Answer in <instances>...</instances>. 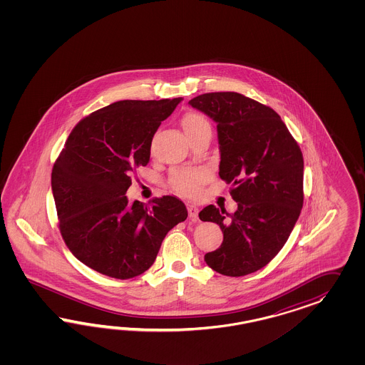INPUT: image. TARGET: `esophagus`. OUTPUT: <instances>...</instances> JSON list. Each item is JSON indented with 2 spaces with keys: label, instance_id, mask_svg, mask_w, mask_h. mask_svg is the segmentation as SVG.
I'll use <instances>...</instances> for the list:
<instances>
[{
  "label": "esophagus",
  "instance_id": "obj_1",
  "mask_svg": "<svg viewBox=\"0 0 365 365\" xmlns=\"http://www.w3.org/2000/svg\"><path fill=\"white\" fill-rule=\"evenodd\" d=\"M188 217L192 222H198V207H195L194 205H187Z\"/></svg>",
  "mask_w": 365,
  "mask_h": 365
}]
</instances>
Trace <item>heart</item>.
I'll return each mask as SVG.
<instances>
[{"instance_id": "heart-1", "label": "heart", "mask_w": 365, "mask_h": 365, "mask_svg": "<svg viewBox=\"0 0 365 365\" xmlns=\"http://www.w3.org/2000/svg\"><path fill=\"white\" fill-rule=\"evenodd\" d=\"M182 125L187 135L198 133L205 128H210L207 119L198 112L187 113L182 120ZM209 178L210 174L205 168L185 167L175 170L168 179V183L175 192L183 197H197L200 192V188L209 180Z\"/></svg>"}]
</instances>
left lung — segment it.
<instances>
[{
    "label": "left lung",
    "instance_id": "obj_1",
    "mask_svg": "<svg viewBox=\"0 0 365 365\" xmlns=\"http://www.w3.org/2000/svg\"><path fill=\"white\" fill-rule=\"evenodd\" d=\"M188 104L217 123L220 177L238 203L232 214L214 205L199 212L200 221L215 222L223 232L205 261L223 276L255 273L278 255L299 220L302 153L276 110L241 93H203Z\"/></svg>",
    "mask_w": 365,
    "mask_h": 365
}]
</instances>
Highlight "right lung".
Here are the masks:
<instances>
[{"label": "right lung", "instance_id": "1", "mask_svg": "<svg viewBox=\"0 0 365 365\" xmlns=\"http://www.w3.org/2000/svg\"><path fill=\"white\" fill-rule=\"evenodd\" d=\"M182 98L120 100L92 112L69 133L52 170L58 229L68 249L104 276L128 279L154 264L162 241L187 218L180 199L128 203L131 175L150 162L160 123Z\"/></svg>", "mask_w": 365, "mask_h": 365}]
</instances>
